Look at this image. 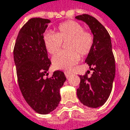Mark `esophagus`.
<instances>
[{
	"label": "esophagus",
	"instance_id": "34e87169",
	"mask_svg": "<svg viewBox=\"0 0 130 130\" xmlns=\"http://www.w3.org/2000/svg\"><path fill=\"white\" fill-rule=\"evenodd\" d=\"M65 75H66V77H67V78H70V76H71V73L70 72H65Z\"/></svg>",
	"mask_w": 130,
	"mask_h": 130
}]
</instances>
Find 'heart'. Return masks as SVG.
Here are the masks:
<instances>
[{"mask_svg": "<svg viewBox=\"0 0 130 130\" xmlns=\"http://www.w3.org/2000/svg\"><path fill=\"white\" fill-rule=\"evenodd\" d=\"M57 33L46 31L43 35V43L47 52L55 55L61 48L62 42H67V51L61 52L52 58V65L56 70H69L78 63L80 55L85 56L92 50L94 37L84 27L74 21L60 23Z\"/></svg>", "mask_w": 130, "mask_h": 130, "instance_id": "1", "label": "heart"}]
</instances>
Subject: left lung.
I'll return each mask as SVG.
<instances>
[{
	"instance_id": "8db88e82",
	"label": "left lung",
	"mask_w": 130,
	"mask_h": 130,
	"mask_svg": "<svg viewBox=\"0 0 130 130\" xmlns=\"http://www.w3.org/2000/svg\"><path fill=\"white\" fill-rule=\"evenodd\" d=\"M75 18L87 23L94 37L92 50L85 60L93 73L91 77L87 73L79 76L77 96L84 106L97 108L104 105L109 97L115 78L116 63L111 38L105 27L94 17L84 14Z\"/></svg>"
}]
</instances>
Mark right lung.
Masks as SVG:
<instances>
[{
  "mask_svg": "<svg viewBox=\"0 0 130 130\" xmlns=\"http://www.w3.org/2000/svg\"><path fill=\"white\" fill-rule=\"evenodd\" d=\"M50 23L48 19H29L18 33L13 52L21 93L26 103L42 115L50 113L58 106L60 89L67 80L61 71H55L51 78H45L51 61L43 35Z\"/></svg>",
  "mask_w": 130,
  "mask_h": 130,
  "instance_id": "add662e5",
  "label": "right lung"
}]
</instances>
